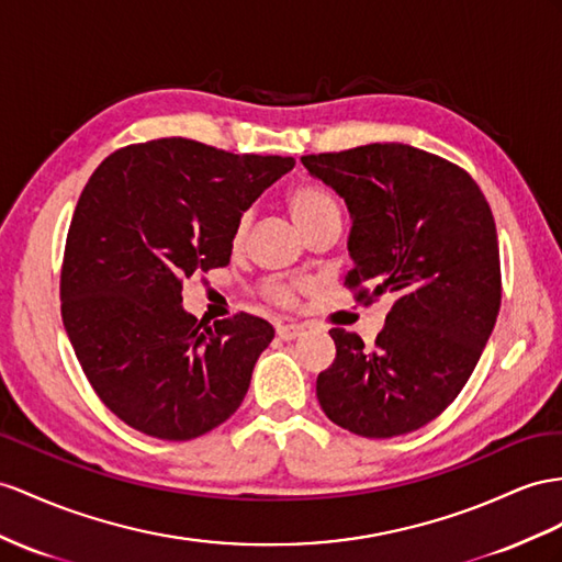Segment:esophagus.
Wrapping results in <instances>:
<instances>
[{"mask_svg":"<svg viewBox=\"0 0 562 562\" xmlns=\"http://www.w3.org/2000/svg\"><path fill=\"white\" fill-rule=\"evenodd\" d=\"M301 335H304V325H299V323L278 325V337L284 339V341H292V339H296Z\"/></svg>","mask_w":562,"mask_h":562,"instance_id":"esophagus-1","label":"esophagus"}]
</instances>
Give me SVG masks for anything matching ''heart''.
<instances>
[{
  "label": "heart",
  "mask_w": 562,
  "mask_h": 562,
  "mask_svg": "<svg viewBox=\"0 0 562 562\" xmlns=\"http://www.w3.org/2000/svg\"><path fill=\"white\" fill-rule=\"evenodd\" d=\"M284 204L290 209L296 225L308 235L313 227H318L325 221H341V213L335 196L329 194L318 182H296L284 194ZM249 213H241L233 227V247H241L249 233ZM261 292L268 301L284 308L296 306L299 294L306 292V284L284 282V280H266Z\"/></svg>",
  "instance_id": "obj_1"
}]
</instances>
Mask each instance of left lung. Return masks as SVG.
Instances as JSON below:
<instances>
[{"label":"left lung","mask_w":562,"mask_h":562,"mask_svg":"<svg viewBox=\"0 0 562 562\" xmlns=\"http://www.w3.org/2000/svg\"><path fill=\"white\" fill-rule=\"evenodd\" d=\"M301 164L347 201L358 304L394 294L386 325L366 344L333 327L335 363L318 375L321 408L368 439L431 423L470 380L501 308L492 209L470 172L408 144L308 154Z\"/></svg>","instance_id":"left-lung-1"}]
</instances>
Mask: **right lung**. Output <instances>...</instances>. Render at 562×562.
<instances>
[{
	"instance_id": "1",
	"label": "right lung",
	"mask_w": 562,
	"mask_h": 562,
	"mask_svg": "<svg viewBox=\"0 0 562 562\" xmlns=\"http://www.w3.org/2000/svg\"><path fill=\"white\" fill-rule=\"evenodd\" d=\"M292 166L164 137L92 172L66 237L61 318L85 378L125 425L187 441L239 408L276 329L249 313L204 325L180 306L182 280L229 263L241 211Z\"/></svg>"
}]
</instances>
